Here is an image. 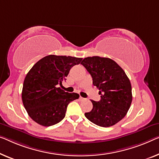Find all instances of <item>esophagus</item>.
<instances>
[{
	"label": "esophagus",
	"instance_id": "34e87169",
	"mask_svg": "<svg viewBox=\"0 0 159 159\" xmlns=\"http://www.w3.org/2000/svg\"><path fill=\"white\" fill-rule=\"evenodd\" d=\"M84 100H85L84 98H83V97H81V96L79 97V101H84Z\"/></svg>",
	"mask_w": 159,
	"mask_h": 159
}]
</instances>
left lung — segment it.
I'll return each instance as SVG.
<instances>
[{"label":"left lung","mask_w":159,"mask_h":159,"mask_svg":"<svg viewBox=\"0 0 159 159\" xmlns=\"http://www.w3.org/2000/svg\"><path fill=\"white\" fill-rule=\"evenodd\" d=\"M81 64L91 74L93 86L101 95L99 101L91 100L93 109L85 113V116L99 126H112L125 117L131 106L130 80L121 67L111 58L87 57Z\"/></svg>","instance_id":"obj_1"}]
</instances>
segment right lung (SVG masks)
I'll return each mask as SVG.
<instances>
[{
    "label": "right lung",
    "instance_id": "add662e5",
    "mask_svg": "<svg viewBox=\"0 0 159 159\" xmlns=\"http://www.w3.org/2000/svg\"><path fill=\"white\" fill-rule=\"evenodd\" d=\"M81 61V58L49 55L28 71L23 82L22 101L35 122L51 126L64 118L68 103L79 98V95L65 92L57 85H62L70 68Z\"/></svg>",
    "mask_w": 159,
    "mask_h": 159
}]
</instances>
